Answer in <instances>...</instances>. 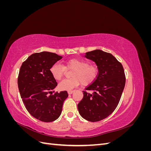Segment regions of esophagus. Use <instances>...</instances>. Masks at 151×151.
Returning <instances> with one entry per match:
<instances>
[{"label": "esophagus", "instance_id": "34e87169", "mask_svg": "<svg viewBox=\"0 0 151 151\" xmlns=\"http://www.w3.org/2000/svg\"><path fill=\"white\" fill-rule=\"evenodd\" d=\"M67 92H68V94H72L73 93H74V91H73V90H68Z\"/></svg>", "mask_w": 151, "mask_h": 151}]
</instances>
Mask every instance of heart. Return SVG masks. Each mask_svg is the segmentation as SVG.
Returning <instances> with one entry per match:
<instances>
[{
  "instance_id": "obj_1",
  "label": "heart",
  "mask_w": 151,
  "mask_h": 151,
  "mask_svg": "<svg viewBox=\"0 0 151 151\" xmlns=\"http://www.w3.org/2000/svg\"><path fill=\"white\" fill-rule=\"evenodd\" d=\"M66 70H73L70 74L72 78L63 80L58 85L62 91L70 90L78 86L81 83L83 86H88L96 79L99 74L97 66L89 65V62L79 58L67 60L63 66L57 63L53 64L50 71L53 78L60 81L65 75Z\"/></svg>"
}]
</instances>
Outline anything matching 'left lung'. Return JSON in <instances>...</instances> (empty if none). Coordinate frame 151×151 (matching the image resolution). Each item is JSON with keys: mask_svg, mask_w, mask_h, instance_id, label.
<instances>
[{"mask_svg": "<svg viewBox=\"0 0 151 151\" xmlns=\"http://www.w3.org/2000/svg\"><path fill=\"white\" fill-rule=\"evenodd\" d=\"M99 68L98 76L85 88L83 98L77 104L81 116L89 122L102 120L114 111L125 85V74L122 63L111 53L96 50L86 53Z\"/></svg>", "mask_w": 151, "mask_h": 151, "instance_id": "8db88e82", "label": "left lung"}]
</instances>
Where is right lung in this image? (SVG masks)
<instances>
[{
  "label": "right lung",
  "mask_w": 151,
  "mask_h": 151,
  "mask_svg": "<svg viewBox=\"0 0 151 151\" xmlns=\"http://www.w3.org/2000/svg\"><path fill=\"white\" fill-rule=\"evenodd\" d=\"M62 57L52 52L35 53L20 67L17 84L22 101L30 115L42 122L57 120L68 97L66 91H53L57 83L50 71Z\"/></svg>",
  "instance_id": "obj_1"
}]
</instances>
